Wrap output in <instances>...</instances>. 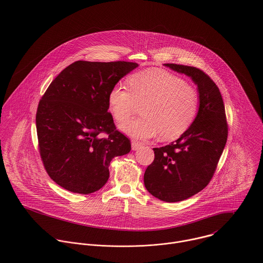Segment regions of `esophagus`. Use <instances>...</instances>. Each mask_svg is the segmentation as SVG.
Masks as SVG:
<instances>
[{"label": "esophagus", "mask_w": 263, "mask_h": 263, "mask_svg": "<svg viewBox=\"0 0 263 263\" xmlns=\"http://www.w3.org/2000/svg\"><path fill=\"white\" fill-rule=\"evenodd\" d=\"M131 145H132V150L133 151H137L138 149H140V147L142 146V144L139 143L137 141H132Z\"/></svg>", "instance_id": "obj_1"}]
</instances>
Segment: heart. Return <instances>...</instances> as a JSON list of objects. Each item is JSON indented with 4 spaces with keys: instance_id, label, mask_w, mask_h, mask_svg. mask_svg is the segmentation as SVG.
Segmentation results:
<instances>
[{
    "instance_id": "b5f03b06",
    "label": "heart",
    "mask_w": 263,
    "mask_h": 263,
    "mask_svg": "<svg viewBox=\"0 0 263 263\" xmlns=\"http://www.w3.org/2000/svg\"><path fill=\"white\" fill-rule=\"evenodd\" d=\"M129 89L117 85L108 93V106L114 119L124 123L142 105V117L121 126L135 139L160 134L174 140L185 133L199 111V97L180 77L162 69H148L128 77Z\"/></svg>"
}]
</instances>
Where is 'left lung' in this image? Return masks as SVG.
I'll list each match as a JSON object with an SVG mask.
<instances>
[{
  "mask_svg": "<svg viewBox=\"0 0 263 263\" xmlns=\"http://www.w3.org/2000/svg\"><path fill=\"white\" fill-rule=\"evenodd\" d=\"M164 66L190 77L199 92V111L193 124L175 142L153 149L154 162L144 175L145 186L153 196L177 202L210 182L227 143L228 123L221 92L209 76L191 66Z\"/></svg>",
  "mask_w": 263,
  "mask_h": 263,
  "instance_id": "left-lung-1",
  "label": "left lung"
}]
</instances>
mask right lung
<instances>
[{
    "instance_id": "right-lung-1",
    "label": "right lung",
    "mask_w": 263,
    "mask_h": 263,
    "mask_svg": "<svg viewBox=\"0 0 263 263\" xmlns=\"http://www.w3.org/2000/svg\"><path fill=\"white\" fill-rule=\"evenodd\" d=\"M137 67L125 61H76L42 96L36 111L38 148L47 174L61 187L80 194L98 191L108 180L113 158L131 150L130 140L108 112V93Z\"/></svg>"
}]
</instances>
